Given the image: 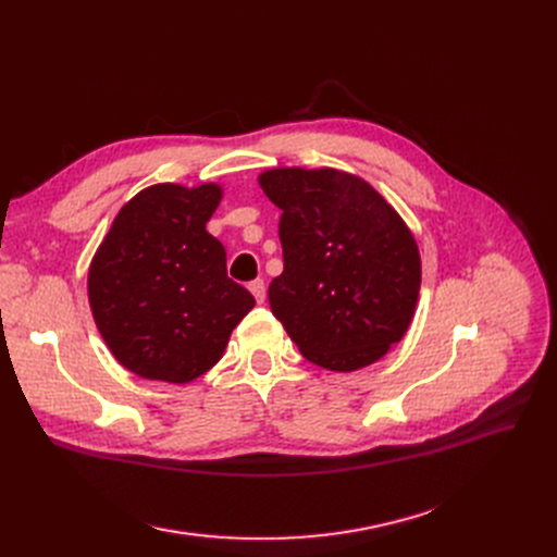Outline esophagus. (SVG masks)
Listing matches in <instances>:
<instances>
[{
  "instance_id": "obj_1",
  "label": "esophagus",
  "mask_w": 557,
  "mask_h": 557,
  "mask_svg": "<svg viewBox=\"0 0 557 557\" xmlns=\"http://www.w3.org/2000/svg\"><path fill=\"white\" fill-rule=\"evenodd\" d=\"M248 288H250V294L255 296V300L261 305L263 300H267V284H263V280H252L250 284H248Z\"/></svg>"
}]
</instances>
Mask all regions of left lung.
<instances>
[{"instance_id":"obj_1","label":"left lung","mask_w":557,"mask_h":557,"mask_svg":"<svg viewBox=\"0 0 557 557\" xmlns=\"http://www.w3.org/2000/svg\"><path fill=\"white\" fill-rule=\"evenodd\" d=\"M259 185L277 208L284 271L273 315L305 359L352 372L406 334L420 294L411 230L366 181L336 169H271Z\"/></svg>"}]
</instances>
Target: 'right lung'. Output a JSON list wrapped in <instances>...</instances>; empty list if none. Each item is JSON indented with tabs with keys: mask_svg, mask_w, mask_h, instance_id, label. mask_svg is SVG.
<instances>
[{
	"mask_svg": "<svg viewBox=\"0 0 557 557\" xmlns=\"http://www.w3.org/2000/svg\"><path fill=\"white\" fill-rule=\"evenodd\" d=\"M221 187L153 185L131 198L99 246L87 296L114 359L144 379L187 384L221 357L255 307L205 230Z\"/></svg>",
	"mask_w": 557,
	"mask_h": 557,
	"instance_id": "1",
	"label": "right lung"
}]
</instances>
